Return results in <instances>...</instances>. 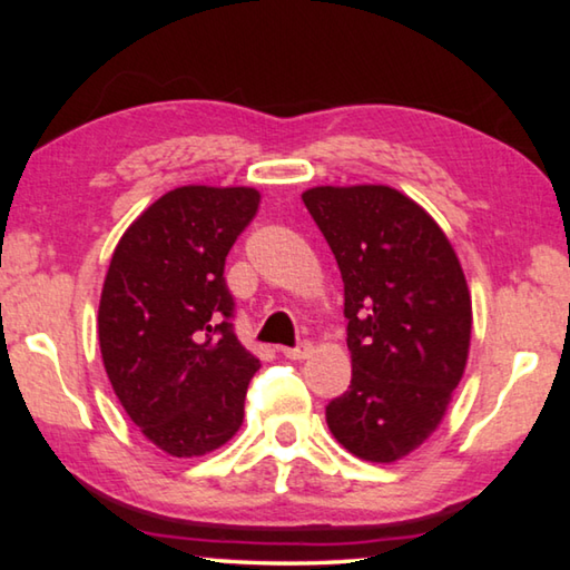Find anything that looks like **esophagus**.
<instances>
[{"mask_svg": "<svg viewBox=\"0 0 570 570\" xmlns=\"http://www.w3.org/2000/svg\"><path fill=\"white\" fill-rule=\"evenodd\" d=\"M284 356L286 360H306L308 354H312V344L308 342H298L296 346H284Z\"/></svg>", "mask_w": 570, "mask_h": 570, "instance_id": "34e87169", "label": "esophagus"}]
</instances>
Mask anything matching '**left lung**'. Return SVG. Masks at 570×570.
<instances>
[{
    "mask_svg": "<svg viewBox=\"0 0 570 570\" xmlns=\"http://www.w3.org/2000/svg\"><path fill=\"white\" fill-rule=\"evenodd\" d=\"M304 206L344 282L352 384L326 404L340 445L370 462L420 448L465 372L472 304L448 236L390 186L308 188Z\"/></svg>",
    "mask_w": 570,
    "mask_h": 570,
    "instance_id": "8db88e82",
    "label": "left lung"
}]
</instances>
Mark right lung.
Returning a JSON list of instances; mask_svg holds the SVG:
<instances>
[{
  "label": "right lung",
  "instance_id": "obj_1",
  "mask_svg": "<svg viewBox=\"0 0 570 570\" xmlns=\"http://www.w3.org/2000/svg\"><path fill=\"white\" fill-rule=\"evenodd\" d=\"M254 188L183 186L115 246L98 334L115 394L153 445L198 458L236 435L262 362L234 334L224 268L258 210Z\"/></svg>",
  "mask_w": 570,
  "mask_h": 570
}]
</instances>
